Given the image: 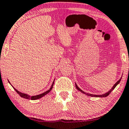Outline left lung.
I'll use <instances>...</instances> for the list:
<instances>
[{"instance_id": "1", "label": "left lung", "mask_w": 129, "mask_h": 129, "mask_svg": "<svg viewBox=\"0 0 129 129\" xmlns=\"http://www.w3.org/2000/svg\"><path fill=\"white\" fill-rule=\"evenodd\" d=\"M121 78H120V79L118 80V81L117 82L115 83L114 85V86H113V88H111V89L108 92H107V93H104V94H103V95H92V94H91V93H86V92H85L84 91H83L82 90H81V89H80V88H79V87H78V86H77V85L76 84H75V85H76V88H77V89L78 90H79V91H81V92H82V93H85V94H86V95H88V96H92V97H106V96H107L108 95L110 94V93L111 92V91H113V90L115 88H116V86H117V85L118 83H120V81H121Z\"/></svg>"}]
</instances>
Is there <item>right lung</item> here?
<instances>
[{
	"instance_id": "1",
	"label": "right lung",
	"mask_w": 129,
	"mask_h": 129,
	"mask_svg": "<svg viewBox=\"0 0 129 129\" xmlns=\"http://www.w3.org/2000/svg\"><path fill=\"white\" fill-rule=\"evenodd\" d=\"M54 82H53V84L51 85V88H50V89H48V91H46V92H44V93H41V94H40V95H36V96H30V95H27V94H25V93H21V92H20L19 91H18V90H16L15 88H13H13H14V89L15 90L16 92H17V93H18V94H19V95H20V96H21V97H22V98H25V99H28V100H38V99H39V98L43 97V96H44V95H46V94H47V93H48V92H50V91H51V89H52L53 86V84H54Z\"/></svg>"
}]
</instances>
